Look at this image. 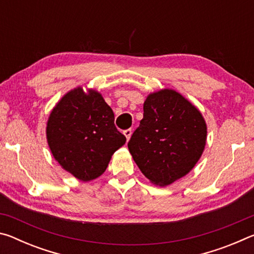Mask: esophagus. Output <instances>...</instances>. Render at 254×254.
Listing matches in <instances>:
<instances>
[{
    "label": "esophagus",
    "instance_id": "34e87169",
    "mask_svg": "<svg viewBox=\"0 0 254 254\" xmlns=\"http://www.w3.org/2000/svg\"><path fill=\"white\" fill-rule=\"evenodd\" d=\"M123 134L126 135V137H127V140L128 141L130 140V137H131V135H132V130L131 128H127V130H126V131H123Z\"/></svg>",
    "mask_w": 254,
    "mask_h": 254
}]
</instances>
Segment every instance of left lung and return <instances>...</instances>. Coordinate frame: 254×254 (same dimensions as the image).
<instances>
[{
    "instance_id": "obj_1",
    "label": "left lung",
    "mask_w": 254,
    "mask_h": 254,
    "mask_svg": "<svg viewBox=\"0 0 254 254\" xmlns=\"http://www.w3.org/2000/svg\"><path fill=\"white\" fill-rule=\"evenodd\" d=\"M207 126L195 105L174 89L149 94L143 119L127 143L141 173L165 187L186 176L203 154Z\"/></svg>"
}]
</instances>
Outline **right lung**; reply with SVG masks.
<instances>
[{"mask_svg": "<svg viewBox=\"0 0 254 254\" xmlns=\"http://www.w3.org/2000/svg\"><path fill=\"white\" fill-rule=\"evenodd\" d=\"M54 158L81 182L96 179L127 137L114 126V113L102 94L76 87L51 111L46 127Z\"/></svg>", "mask_w": 254, "mask_h": 254, "instance_id": "add662e5", "label": "right lung"}]
</instances>
